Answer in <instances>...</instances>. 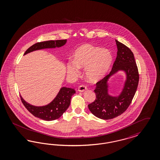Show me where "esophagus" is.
Segmentation results:
<instances>
[{
  "label": "esophagus",
  "instance_id": "34e87169",
  "mask_svg": "<svg viewBox=\"0 0 160 160\" xmlns=\"http://www.w3.org/2000/svg\"><path fill=\"white\" fill-rule=\"evenodd\" d=\"M87 88V87L84 85H79L78 87V91L79 92H83L84 91L86 90Z\"/></svg>",
  "mask_w": 160,
  "mask_h": 160
}]
</instances>
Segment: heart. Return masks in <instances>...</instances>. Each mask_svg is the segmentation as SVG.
Returning a JSON list of instances; mask_svg holds the SVG:
<instances>
[{
	"instance_id": "heart-1",
	"label": "heart",
	"mask_w": 160,
	"mask_h": 160,
	"mask_svg": "<svg viewBox=\"0 0 160 160\" xmlns=\"http://www.w3.org/2000/svg\"><path fill=\"white\" fill-rule=\"evenodd\" d=\"M74 61L67 64V72L70 77H76L79 68H85V75L91 82H97L107 74L113 61L111 52L107 49L83 44L76 49Z\"/></svg>"
}]
</instances>
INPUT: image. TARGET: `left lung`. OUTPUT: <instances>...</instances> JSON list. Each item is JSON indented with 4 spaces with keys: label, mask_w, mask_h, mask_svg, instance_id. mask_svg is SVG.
<instances>
[{
    "label": "left lung",
    "mask_w": 160,
    "mask_h": 160,
    "mask_svg": "<svg viewBox=\"0 0 160 160\" xmlns=\"http://www.w3.org/2000/svg\"><path fill=\"white\" fill-rule=\"evenodd\" d=\"M118 51L111 72L96 83V100L88 105L91 112L96 117L111 119L121 115L127 109L137 90L139 81L138 68L131 49L115 40ZM119 70L126 74V81L122 93L117 97L108 93L107 81L109 78Z\"/></svg>",
    "instance_id": "obj_1"
}]
</instances>
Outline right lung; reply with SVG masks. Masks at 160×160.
<instances>
[{
    "instance_id": "1",
    "label": "right lung",
    "mask_w": 160,
    "mask_h": 160,
    "mask_svg": "<svg viewBox=\"0 0 160 160\" xmlns=\"http://www.w3.org/2000/svg\"><path fill=\"white\" fill-rule=\"evenodd\" d=\"M67 40L48 41L36 43L26 50L24 55L36 50L53 48L63 46ZM76 92L73 88L62 87L56 98L49 103L43 106H35L27 103L21 96V100L26 108L33 115L45 121H53L60 118L67 110L70 104L72 96Z\"/></svg>"
}]
</instances>
